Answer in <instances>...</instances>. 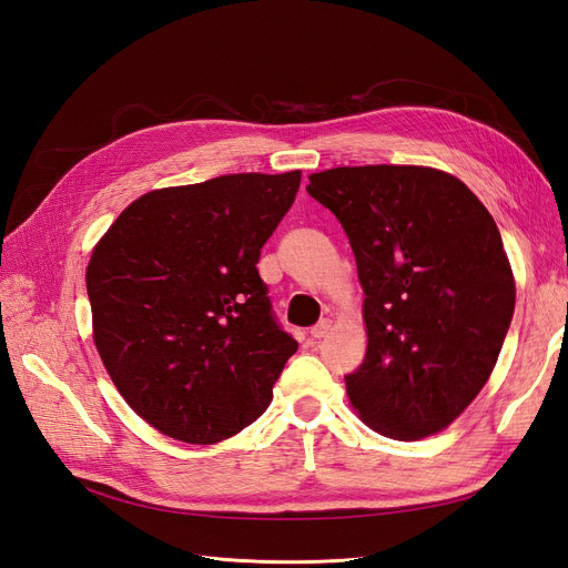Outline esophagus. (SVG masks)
<instances>
[{
    "mask_svg": "<svg viewBox=\"0 0 568 568\" xmlns=\"http://www.w3.org/2000/svg\"><path fill=\"white\" fill-rule=\"evenodd\" d=\"M329 329H332V322L329 320H322L320 324H315L313 329H311V336L317 341V338H324L326 334H329Z\"/></svg>",
    "mask_w": 568,
    "mask_h": 568,
    "instance_id": "34e87169",
    "label": "esophagus"
}]
</instances>
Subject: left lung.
<instances>
[{
  "label": "left lung",
  "instance_id": "1",
  "mask_svg": "<svg viewBox=\"0 0 568 568\" xmlns=\"http://www.w3.org/2000/svg\"><path fill=\"white\" fill-rule=\"evenodd\" d=\"M307 194L351 239L367 355L346 376L357 417L393 440L448 428L490 379L517 284L471 189L426 165L313 173Z\"/></svg>",
  "mask_w": 568,
  "mask_h": 568
}]
</instances>
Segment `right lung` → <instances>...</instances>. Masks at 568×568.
<instances>
[{"mask_svg": "<svg viewBox=\"0 0 568 568\" xmlns=\"http://www.w3.org/2000/svg\"><path fill=\"white\" fill-rule=\"evenodd\" d=\"M301 170L153 189L92 248V338L125 403L156 432L213 445L263 415L298 343L270 315L261 248Z\"/></svg>", "mask_w": 568, "mask_h": 568, "instance_id": "add662e5", "label": "right lung"}]
</instances>
